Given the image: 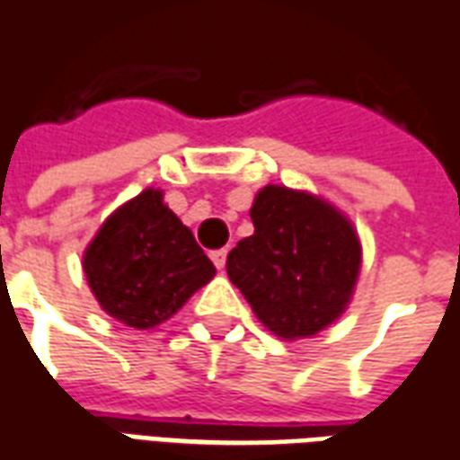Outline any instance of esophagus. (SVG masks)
<instances>
[{
    "mask_svg": "<svg viewBox=\"0 0 460 460\" xmlns=\"http://www.w3.org/2000/svg\"><path fill=\"white\" fill-rule=\"evenodd\" d=\"M211 261L217 269H224L226 266V249H219V252H211Z\"/></svg>",
    "mask_w": 460,
    "mask_h": 460,
    "instance_id": "1",
    "label": "esophagus"
}]
</instances>
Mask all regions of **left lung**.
Listing matches in <instances>:
<instances>
[{
	"instance_id": "8db88e82",
	"label": "left lung",
	"mask_w": 460,
	"mask_h": 460,
	"mask_svg": "<svg viewBox=\"0 0 460 460\" xmlns=\"http://www.w3.org/2000/svg\"><path fill=\"white\" fill-rule=\"evenodd\" d=\"M253 234L226 256V274L263 326L304 339L343 314L361 269V243L336 208L286 186L261 189Z\"/></svg>"
}]
</instances>
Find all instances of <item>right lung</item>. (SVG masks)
<instances>
[{
	"instance_id": "right-lung-1",
	"label": "right lung",
	"mask_w": 460,
	"mask_h": 460,
	"mask_svg": "<svg viewBox=\"0 0 460 460\" xmlns=\"http://www.w3.org/2000/svg\"><path fill=\"white\" fill-rule=\"evenodd\" d=\"M96 301L131 329H154L217 274L194 234L146 189L117 208L84 253Z\"/></svg>"
}]
</instances>
